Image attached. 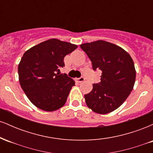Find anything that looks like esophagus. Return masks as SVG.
I'll return each instance as SVG.
<instances>
[{
    "label": "esophagus",
    "mask_w": 153,
    "mask_h": 153,
    "mask_svg": "<svg viewBox=\"0 0 153 153\" xmlns=\"http://www.w3.org/2000/svg\"><path fill=\"white\" fill-rule=\"evenodd\" d=\"M77 80H78V82H83L84 80H85V78H84V77L81 76V77H80V78H79L77 79Z\"/></svg>",
    "instance_id": "34e87169"
}]
</instances>
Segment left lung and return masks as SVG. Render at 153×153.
I'll list each match as a JSON object with an SVG mask.
<instances>
[{"instance_id":"1","label":"left lung","mask_w":153,"mask_h":153,"mask_svg":"<svg viewBox=\"0 0 153 153\" xmlns=\"http://www.w3.org/2000/svg\"><path fill=\"white\" fill-rule=\"evenodd\" d=\"M92 62L94 71L102 72L101 82L84 96L88 108L106 114L119 108L134 87L136 71L131 56L120 47L99 40L80 45Z\"/></svg>"}]
</instances>
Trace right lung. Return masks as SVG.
<instances>
[{
    "instance_id": "1",
    "label": "right lung",
    "mask_w": 153,
    "mask_h": 153,
    "mask_svg": "<svg viewBox=\"0 0 153 153\" xmlns=\"http://www.w3.org/2000/svg\"><path fill=\"white\" fill-rule=\"evenodd\" d=\"M78 47L57 39H51L31 47L19 65V82L34 106L46 111L59 109L65 103L75 81L59 74L64 57Z\"/></svg>"
}]
</instances>
